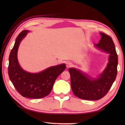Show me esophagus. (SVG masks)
<instances>
[{"label": "esophagus", "mask_w": 125, "mask_h": 125, "mask_svg": "<svg viewBox=\"0 0 125 125\" xmlns=\"http://www.w3.org/2000/svg\"><path fill=\"white\" fill-rule=\"evenodd\" d=\"M72 65H73V63L71 62H70V61H68V62H67V63H66V65H67V68L71 67V66H72Z\"/></svg>", "instance_id": "34e87169"}]
</instances>
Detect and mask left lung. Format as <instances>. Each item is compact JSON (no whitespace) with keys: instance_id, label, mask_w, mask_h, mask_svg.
<instances>
[{"instance_id":"1","label":"left lung","mask_w":125,"mask_h":125,"mask_svg":"<svg viewBox=\"0 0 125 125\" xmlns=\"http://www.w3.org/2000/svg\"><path fill=\"white\" fill-rule=\"evenodd\" d=\"M100 34V40L94 46L110 54L107 65L102 73L97 78H93L76 68H70L68 70L73 94L82 99L97 100L104 97L117 75L118 60L115 43L111 36L103 33Z\"/></svg>"}]
</instances>
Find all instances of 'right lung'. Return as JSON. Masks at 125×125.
Instances as JSON below:
<instances>
[{"mask_svg":"<svg viewBox=\"0 0 125 125\" xmlns=\"http://www.w3.org/2000/svg\"><path fill=\"white\" fill-rule=\"evenodd\" d=\"M29 31L24 30L16 38L14 47L9 56L8 73L10 81L22 96L39 99L49 94L57 77L63 72L65 64L51 67L39 73H31L21 68L18 62L17 53L20 42Z\"/></svg>","mask_w":125,"mask_h":125,"instance_id":"obj_1","label":"right lung"}]
</instances>
